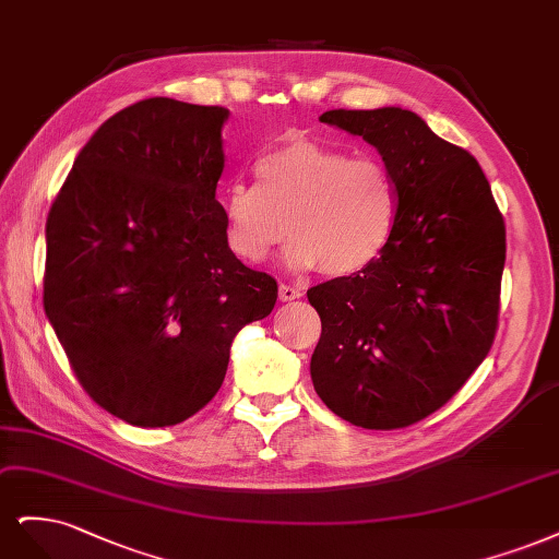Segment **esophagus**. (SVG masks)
<instances>
[{
  "label": "esophagus",
  "instance_id": "34e87169",
  "mask_svg": "<svg viewBox=\"0 0 559 559\" xmlns=\"http://www.w3.org/2000/svg\"><path fill=\"white\" fill-rule=\"evenodd\" d=\"M304 293H301V287H295V285H290V283H281L278 285V297L283 299V301H295V299H299Z\"/></svg>",
  "mask_w": 559,
  "mask_h": 559
}]
</instances>
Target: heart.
<instances>
[{"instance_id":"obj_1","label":"heart","mask_w":559,"mask_h":559,"mask_svg":"<svg viewBox=\"0 0 559 559\" xmlns=\"http://www.w3.org/2000/svg\"><path fill=\"white\" fill-rule=\"evenodd\" d=\"M255 176L221 192L225 241L243 262H264L290 229L287 266L348 276L381 258L397 229V178L376 157L293 139L260 155Z\"/></svg>"}]
</instances>
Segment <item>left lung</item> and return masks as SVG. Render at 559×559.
I'll return each mask as SVG.
<instances>
[{"label":"left lung","mask_w":559,"mask_h":559,"mask_svg":"<svg viewBox=\"0 0 559 559\" xmlns=\"http://www.w3.org/2000/svg\"><path fill=\"white\" fill-rule=\"evenodd\" d=\"M320 122L381 153L400 221L373 264L306 293L322 322L311 381L338 418L408 427L453 397L492 346L507 229L478 162L418 114L336 109Z\"/></svg>","instance_id":"1"}]
</instances>
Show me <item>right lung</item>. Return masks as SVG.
<instances>
[{"mask_svg": "<svg viewBox=\"0 0 559 559\" xmlns=\"http://www.w3.org/2000/svg\"><path fill=\"white\" fill-rule=\"evenodd\" d=\"M227 118L169 97L128 106L90 136L48 213V322L90 397L136 427L206 406L234 336L278 297L225 241Z\"/></svg>", "mask_w": 559, "mask_h": 559, "instance_id": "right-lung-1", "label": "right lung"}]
</instances>
